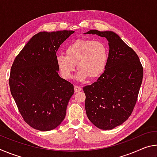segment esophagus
Here are the masks:
<instances>
[{
  "label": "esophagus",
  "mask_w": 157,
  "mask_h": 157,
  "mask_svg": "<svg viewBox=\"0 0 157 157\" xmlns=\"http://www.w3.org/2000/svg\"><path fill=\"white\" fill-rule=\"evenodd\" d=\"M74 89H75V92H79V91H82V88H81L80 86H74Z\"/></svg>",
  "instance_id": "1"
}]
</instances>
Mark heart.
<instances>
[{
  "label": "heart",
  "mask_w": 157,
  "mask_h": 157,
  "mask_svg": "<svg viewBox=\"0 0 157 157\" xmlns=\"http://www.w3.org/2000/svg\"><path fill=\"white\" fill-rule=\"evenodd\" d=\"M108 46L102 41L79 39L66 50V55L57 57V64L64 79L72 78L75 65L78 73L76 78L83 81L87 77L95 79L101 75L107 66Z\"/></svg>",
  "instance_id": "1"
}]
</instances>
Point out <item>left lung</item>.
Wrapping results in <instances>:
<instances>
[{"label": "left lung", "instance_id": "left-lung-1", "mask_svg": "<svg viewBox=\"0 0 157 157\" xmlns=\"http://www.w3.org/2000/svg\"><path fill=\"white\" fill-rule=\"evenodd\" d=\"M84 34H97L109 41L104 73L83 90L89 121L99 129H112L127 121L134 110L142 84L143 66L134 50L113 32L91 30Z\"/></svg>", "mask_w": 157, "mask_h": 157}]
</instances>
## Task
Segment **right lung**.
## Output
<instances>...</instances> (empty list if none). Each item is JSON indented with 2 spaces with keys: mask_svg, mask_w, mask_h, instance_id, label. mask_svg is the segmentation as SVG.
I'll return each mask as SVG.
<instances>
[{
  "mask_svg": "<svg viewBox=\"0 0 157 157\" xmlns=\"http://www.w3.org/2000/svg\"><path fill=\"white\" fill-rule=\"evenodd\" d=\"M72 30L40 32L16 57L10 71V91L26 123L50 131L65 118L73 85L60 78L56 52Z\"/></svg>",
  "mask_w": 157,
  "mask_h": 157,
  "instance_id": "right-lung-1",
  "label": "right lung"
}]
</instances>
